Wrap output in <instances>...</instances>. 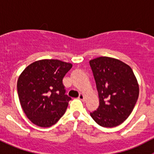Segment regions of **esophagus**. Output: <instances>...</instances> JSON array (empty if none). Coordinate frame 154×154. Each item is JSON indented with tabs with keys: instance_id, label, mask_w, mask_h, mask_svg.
I'll use <instances>...</instances> for the list:
<instances>
[{
	"instance_id": "obj_1",
	"label": "esophagus",
	"mask_w": 154,
	"mask_h": 154,
	"mask_svg": "<svg viewBox=\"0 0 154 154\" xmlns=\"http://www.w3.org/2000/svg\"><path fill=\"white\" fill-rule=\"evenodd\" d=\"M78 98L80 99V100H85V95L83 94H80V95H79V97H78Z\"/></svg>"
}]
</instances>
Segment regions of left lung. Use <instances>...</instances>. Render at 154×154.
Listing matches in <instances>:
<instances>
[{
    "label": "left lung",
    "instance_id": "obj_1",
    "mask_svg": "<svg viewBox=\"0 0 154 154\" xmlns=\"http://www.w3.org/2000/svg\"><path fill=\"white\" fill-rule=\"evenodd\" d=\"M98 91L100 106L90 113L101 127H114L129 117L137 102L139 86L130 66L108 57L89 61Z\"/></svg>",
    "mask_w": 154,
    "mask_h": 154
}]
</instances>
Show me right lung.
I'll list each match as a JSON object with an SVG mask.
<instances>
[{
	"label": "right lung",
	"instance_id": "add662e5",
	"mask_svg": "<svg viewBox=\"0 0 154 154\" xmlns=\"http://www.w3.org/2000/svg\"><path fill=\"white\" fill-rule=\"evenodd\" d=\"M72 64L59 60H41L29 64L17 82L23 111L34 125L49 127L64 115L71 97L65 94L63 79Z\"/></svg>",
	"mask_w": 154,
	"mask_h": 154
}]
</instances>
